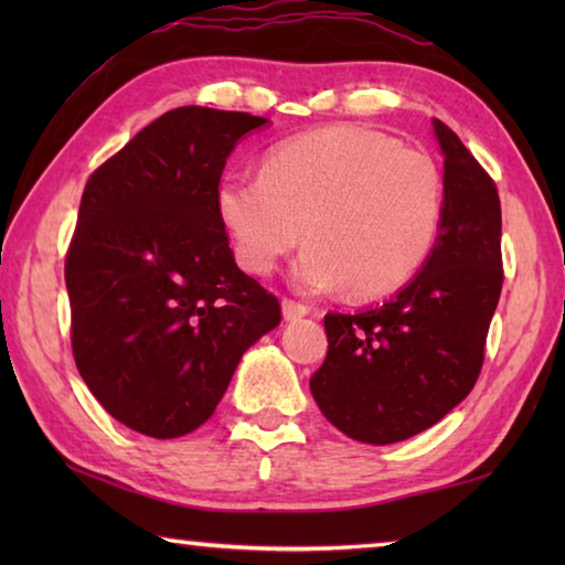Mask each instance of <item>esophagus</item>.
<instances>
[{"label":"esophagus","mask_w":565,"mask_h":565,"mask_svg":"<svg viewBox=\"0 0 565 565\" xmlns=\"http://www.w3.org/2000/svg\"><path fill=\"white\" fill-rule=\"evenodd\" d=\"M281 311H284L286 321H296V319H301V317H306V313H309V306H303V303L294 301V299H284Z\"/></svg>","instance_id":"34e87169"}]
</instances>
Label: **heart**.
<instances>
[{
  "mask_svg": "<svg viewBox=\"0 0 565 565\" xmlns=\"http://www.w3.org/2000/svg\"><path fill=\"white\" fill-rule=\"evenodd\" d=\"M446 186L434 157L356 124L317 129L264 157L262 174L228 171L216 214L248 274H269L299 244L301 291L347 286L374 299L401 289L431 256Z\"/></svg>",
  "mask_w": 565,
  "mask_h": 565,
  "instance_id": "b5f03b06",
  "label": "heart"
}]
</instances>
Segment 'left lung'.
<instances>
[{
  "mask_svg": "<svg viewBox=\"0 0 565 565\" xmlns=\"http://www.w3.org/2000/svg\"><path fill=\"white\" fill-rule=\"evenodd\" d=\"M446 206L424 269L361 313H327L329 351L309 386L353 441L386 446L438 424L471 394L503 286L499 189L434 119Z\"/></svg>",
  "mask_w": 565,
  "mask_h": 565,
  "instance_id": "obj_1",
  "label": "left lung"
}]
</instances>
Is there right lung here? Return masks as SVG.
Listing matches in <instances>:
<instances>
[{
  "label": "right lung",
  "mask_w": 565,
  "mask_h": 565,
  "mask_svg": "<svg viewBox=\"0 0 565 565\" xmlns=\"http://www.w3.org/2000/svg\"><path fill=\"white\" fill-rule=\"evenodd\" d=\"M266 121L171 109L84 186L64 264L72 351L94 398L131 431H194L244 351L279 327V299L238 269L216 214L228 154Z\"/></svg>",
  "instance_id": "right-lung-1"
}]
</instances>
